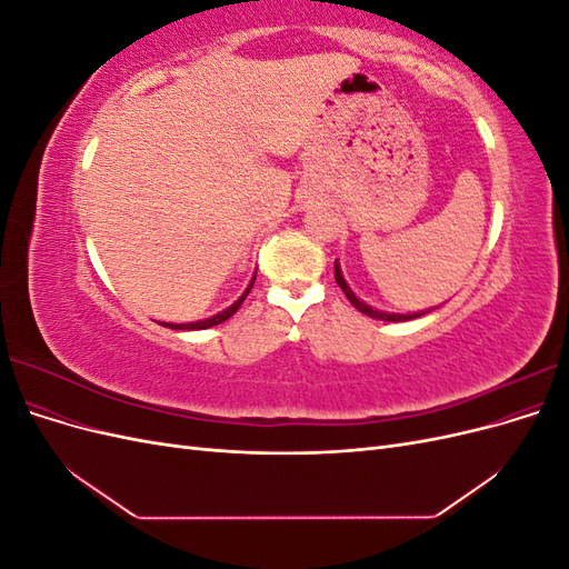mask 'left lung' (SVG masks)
I'll return each instance as SVG.
<instances>
[{"label": "left lung", "mask_w": 569, "mask_h": 569, "mask_svg": "<svg viewBox=\"0 0 569 569\" xmlns=\"http://www.w3.org/2000/svg\"><path fill=\"white\" fill-rule=\"evenodd\" d=\"M335 280H337V284L341 287V291L343 295H347V299L358 308L360 313H366V316H370V318H375V320H387V322H403V320H412V318H420V316H425V313H429V311H418V313H385V311H377V308H372V306H368L366 301H360L353 291H351V287L347 284V280H343V274H341V268H339V263L335 261Z\"/></svg>", "instance_id": "1"}]
</instances>
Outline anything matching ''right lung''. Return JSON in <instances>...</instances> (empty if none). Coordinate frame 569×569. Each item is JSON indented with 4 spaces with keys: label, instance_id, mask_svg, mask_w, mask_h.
<instances>
[{
    "label": "right lung",
    "instance_id": "right-lung-1",
    "mask_svg": "<svg viewBox=\"0 0 569 569\" xmlns=\"http://www.w3.org/2000/svg\"><path fill=\"white\" fill-rule=\"evenodd\" d=\"M253 280H256V274L251 278V282H249V287H247V291L242 297H239L230 308H226V311H220V313H216L213 318H206V320H199V322H161L163 327H170V330H209V327H213V325H220V322H226L228 318H232L234 313H237V308L242 306V301L249 297V291H251V287H253Z\"/></svg>",
    "mask_w": 569,
    "mask_h": 569
}]
</instances>
